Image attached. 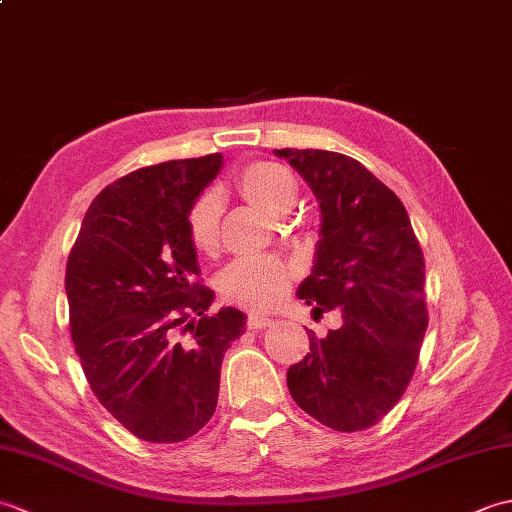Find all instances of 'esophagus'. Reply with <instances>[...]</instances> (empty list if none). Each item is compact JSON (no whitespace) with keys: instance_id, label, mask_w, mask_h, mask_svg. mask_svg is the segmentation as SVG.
Masks as SVG:
<instances>
[{"instance_id":"34e87169","label":"esophagus","mask_w":512,"mask_h":512,"mask_svg":"<svg viewBox=\"0 0 512 512\" xmlns=\"http://www.w3.org/2000/svg\"><path fill=\"white\" fill-rule=\"evenodd\" d=\"M248 330H264V328H270L273 325V319L264 317V314H248Z\"/></svg>"}]
</instances>
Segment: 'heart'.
Masks as SVG:
<instances>
[{
    "mask_svg": "<svg viewBox=\"0 0 512 512\" xmlns=\"http://www.w3.org/2000/svg\"><path fill=\"white\" fill-rule=\"evenodd\" d=\"M237 191L266 215H284L295 204L297 189L290 173L277 162H250L235 178ZM187 237L195 253L215 255L220 248V198L206 191L187 213ZM297 270L286 259H237L217 277L226 303L246 310H270L286 299Z\"/></svg>",
    "mask_w": 512,
    "mask_h": 512,
    "instance_id": "b5f03b06",
    "label": "heart"
}]
</instances>
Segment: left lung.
<instances>
[{
  "label": "left lung",
  "mask_w": 512,
  "mask_h": 512,
  "mask_svg": "<svg viewBox=\"0 0 512 512\" xmlns=\"http://www.w3.org/2000/svg\"><path fill=\"white\" fill-rule=\"evenodd\" d=\"M317 193V264L299 288L314 314L339 310L325 339L288 369L292 400L325 427H374L405 394L429 325L424 255L407 209L361 162L325 149H277Z\"/></svg>",
  "instance_id": "left-lung-1"
}]
</instances>
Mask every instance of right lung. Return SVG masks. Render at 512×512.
Masks as SVG:
<instances>
[{"mask_svg": "<svg viewBox=\"0 0 512 512\" xmlns=\"http://www.w3.org/2000/svg\"><path fill=\"white\" fill-rule=\"evenodd\" d=\"M220 154L136 169L96 195L65 266L70 334L101 405L136 438L182 442L211 420L246 314H211L187 213Z\"/></svg>", "mask_w": 512, "mask_h": 512, "instance_id": "1", "label": "right lung"}]
</instances>
